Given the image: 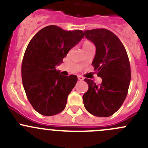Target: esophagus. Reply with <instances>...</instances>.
<instances>
[{
    "mask_svg": "<svg viewBox=\"0 0 148 148\" xmlns=\"http://www.w3.org/2000/svg\"><path fill=\"white\" fill-rule=\"evenodd\" d=\"M78 79L79 80V81H83L84 78L82 77V76H78Z\"/></svg>",
    "mask_w": 148,
    "mask_h": 148,
    "instance_id": "1",
    "label": "esophagus"
}]
</instances>
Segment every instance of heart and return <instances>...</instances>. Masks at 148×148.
Segmentation results:
<instances>
[{
  "mask_svg": "<svg viewBox=\"0 0 148 148\" xmlns=\"http://www.w3.org/2000/svg\"><path fill=\"white\" fill-rule=\"evenodd\" d=\"M93 46V44H92V43L90 42V41H85L83 43V44H82L83 49H86V48L89 47V46Z\"/></svg>",
  "mask_w": 148,
  "mask_h": 148,
  "instance_id": "obj_1",
  "label": "heart"
}]
</instances>
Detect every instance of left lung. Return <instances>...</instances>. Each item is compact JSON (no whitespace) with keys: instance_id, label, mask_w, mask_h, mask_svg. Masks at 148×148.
<instances>
[{"instance_id":"1","label":"left lung","mask_w":148,"mask_h":148,"mask_svg":"<svg viewBox=\"0 0 148 148\" xmlns=\"http://www.w3.org/2000/svg\"><path fill=\"white\" fill-rule=\"evenodd\" d=\"M87 39L95 44L96 54L92 62L102 84L85 79L89 89L83 95L84 107L97 117L112 115L123 104L131 79L130 64L125 48L118 37L105 28L84 31Z\"/></svg>"}]
</instances>
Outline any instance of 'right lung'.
Wrapping results in <instances>:
<instances>
[{
	"mask_svg": "<svg viewBox=\"0 0 148 148\" xmlns=\"http://www.w3.org/2000/svg\"><path fill=\"white\" fill-rule=\"evenodd\" d=\"M84 36L81 30L65 31L51 25L30 41L22 62V82L28 101L39 114L52 116L64 110L77 77L62 75L56 66Z\"/></svg>",
	"mask_w": 148,
	"mask_h": 148,
	"instance_id": "right-lung-1",
	"label": "right lung"
}]
</instances>
